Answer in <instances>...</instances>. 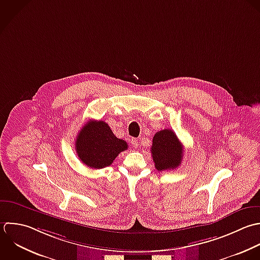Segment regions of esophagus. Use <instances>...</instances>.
Returning <instances> with one entry per match:
<instances>
[{"label":"esophagus","mask_w":260,"mask_h":260,"mask_svg":"<svg viewBox=\"0 0 260 260\" xmlns=\"http://www.w3.org/2000/svg\"><path fill=\"white\" fill-rule=\"evenodd\" d=\"M131 142H132V146L134 148H138L139 147V141L137 139H132Z\"/></svg>","instance_id":"esophagus-1"}]
</instances>
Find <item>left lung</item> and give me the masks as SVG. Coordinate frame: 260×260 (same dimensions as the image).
I'll return each instance as SVG.
<instances>
[{
  "label": "left lung",
  "instance_id": "1",
  "mask_svg": "<svg viewBox=\"0 0 260 260\" xmlns=\"http://www.w3.org/2000/svg\"><path fill=\"white\" fill-rule=\"evenodd\" d=\"M151 154L157 170L175 169L182 161L183 146L175 133L166 128L155 134Z\"/></svg>",
  "mask_w": 260,
  "mask_h": 260
}]
</instances>
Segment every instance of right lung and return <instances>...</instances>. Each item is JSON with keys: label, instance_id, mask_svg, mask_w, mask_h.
<instances>
[{"label": "right lung", "instance_id": "obj_1", "mask_svg": "<svg viewBox=\"0 0 260 260\" xmlns=\"http://www.w3.org/2000/svg\"><path fill=\"white\" fill-rule=\"evenodd\" d=\"M76 152L90 168L101 169L112 164L120 152L127 150V143L114 136L102 120H89L76 139Z\"/></svg>", "mask_w": 260, "mask_h": 260}]
</instances>
